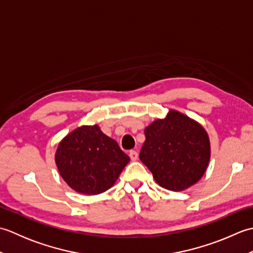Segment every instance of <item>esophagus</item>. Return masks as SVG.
Segmentation results:
<instances>
[{
	"label": "esophagus",
	"instance_id": "obj_1",
	"mask_svg": "<svg viewBox=\"0 0 253 253\" xmlns=\"http://www.w3.org/2000/svg\"><path fill=\"white\" fill-rule=\"evenodd\" d=\"M129 157H130V160L131 161H137L138 160V152L137 151H130L129 152Z\"/></svg>",
	"mask_w": 253,
	"mask_h": 253
}]
</instances>
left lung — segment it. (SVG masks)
<instances>
[{"mask_svg": "<svg viewBox=\"0 0 253 253\" xmlns=\"http://www.w3.org/2000/svg\"><path fill=\"white\" fill-rule=\"evenodd\" d=\"M141 162L151 170L155 181L173 191L185 190L200 180L211 157L204 128L174 110L144 129Z\"/></svg>", "mask_w": 253, "mask_h": 253, "instance_id": "1", "label": "left lung"}]
</instances>
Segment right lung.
<instances>
[{
    "mask_svg": "<svg viewBox=\"0 0 253 253\" xmlns=\"http://www.w3.org/2000/svg\"><path fill=\"white\" fill-rule=\"evenodd\" d=\"M129 161L98 125L76 128L58 143L55 153L62 178L84 195H99L110 189Z\"/></svg>",
    "mask_w": 253,
    "mask_h": 253,
    "instance_id": "right-lung-1",
    "label": "right lung"
}]
</instances>
